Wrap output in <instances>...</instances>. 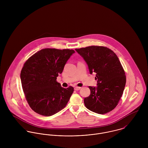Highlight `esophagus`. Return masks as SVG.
Returning a JSON list of instances; mask_svg holds the SVG:
<instances>
[{
  "instance_id": "34e87169",
  "label": "esophagus",
  "mask_w": 148,
  "mask_h": 148,
  "mask_svg": "<svg viewBox=\"0 0 148 148\" xmlns=\"http://www.w3.org/2000/svg\"><path fill=\"white\" fill-rule=\"evenodd\" d=\"M80 89H81V87H79V86H76L75 88V90H79Z\"/></svg>"
}]
</instances>
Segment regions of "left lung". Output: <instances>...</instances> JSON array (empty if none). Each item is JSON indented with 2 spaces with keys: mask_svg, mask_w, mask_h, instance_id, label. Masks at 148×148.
Instances as JSON below:
<instances>
[{
  "mask_svg": "<svg viewBox=\"0 0 148 148\" xmlns=\"http://www.w3.org/2000/svg\"><path fill=\"white\" fill-rule=\"evenodd\" d=\"M88 65L90 73H96V88L89 86V96L84 100L89 110L106 114L119 104L126 84L124 69L117 56L110 49L104 46L91 45L75 49Z\"/></svg>",
  "mask_w": 148,
  "mask_h": 148,
  "instance_id": "obj_1",
  "label": "left lung"
}]
</instances>
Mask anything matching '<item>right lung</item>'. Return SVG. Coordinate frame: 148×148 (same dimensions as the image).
<instances>
[{
	"mask_svg": "<svg viewBox=\"0 0 148 148\" xmlns=\"http://www.w3.org/2000/svg\"><path fill=\"white\" fill-rule=\"evenodd\" d=\"M74 52L69 49H42L24 64L21 73L22 88L28 105L36 113L51 116L66 106L74 88L62 87L56 79Z\"/></svg>",
	"mask_w": 148,
	"mask_h": 148,
	"instance_id": "obj_1",
	"label": "right lung"
}]
</instances>
